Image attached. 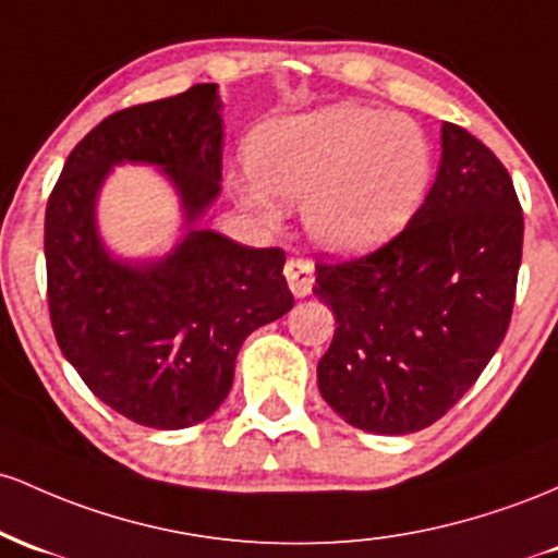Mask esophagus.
Listing matches in <instances>:
<instances>
[{"label":"esophagus","mask_w":558,"mask_h":558,"mask_svg":"<svg viewBox=\"0 0 558 558\" xmlns=\"http://www.w3.org/2000/svg\"><path fill=\"white\" fill-rule=\"evenodd\" d=\"M284 277L287 284H290L292 295L295 298H305L311 295L313 290V263L303 260V258H290L284 266Z\"/></svg>","instance_id":"esophagus-1"}]
</instances>
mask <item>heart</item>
<instances>
[{
    "mask_svg": "<svg viewBox=\"0 0 558 558\" xmlns=\"http://www.w3.org/2000/svg\"><path fill=\"white\" fill-rule=\"evenodd\" d=\"M432 144L405 116L329 105L263 123L247 171L231 173L236 203L277 227L281 203L303 205L308 234L331 253H363L409 221L432 179Z\"/></svg>",
    "mask_w": 558,
    "mask_h": 558,
    "instance_id": "obj_1",
    "label": "heart"
}]
</instances>
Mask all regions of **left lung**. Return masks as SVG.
Returning a JSON list of instances; mask_svg holds the SVG:
<instances>
[{"label": "left lung", "mask_w": 558, "mask_h": 558, "mask_svg": "<svg viewBox=\"0 0 558 558\" xmlns=\"http://www.w3.org/2000/svg\"><path fill=\"white\" fill-rule=\"evenodd\" d=\"M422 208L359 260L316 266L313 295L337 318L318 390L350 427L409 435L437 422L504 342L524 218L500 160L442 123Z\"/></svg>", "instance_id": "1"}]
</instances>
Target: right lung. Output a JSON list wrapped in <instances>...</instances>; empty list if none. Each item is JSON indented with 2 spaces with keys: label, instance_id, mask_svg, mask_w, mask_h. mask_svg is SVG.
Masks as SVG:
<instances>
[{
  "label": "right lung",
  "instance_id": "right-lung-1",
  "mask_svg": "<svg viewBox=\"0 0 558 558\" xmlns=\"http://www.w3.org/2000/svg\"><path fill=\"white\" fill-rule=\"evenodd\" d=\"M218 84L112 112L68 155L44 218L52 329L68 363L112 411L184 429L227 400L242 342L295 305L279 247L203 229L221 195ZM116 165H153L180 197L182 234L158 259L104 245L96 203Z\"/></svg>",
  "mask_w": 558,
  "mask_h": 558
}]
</instances>
